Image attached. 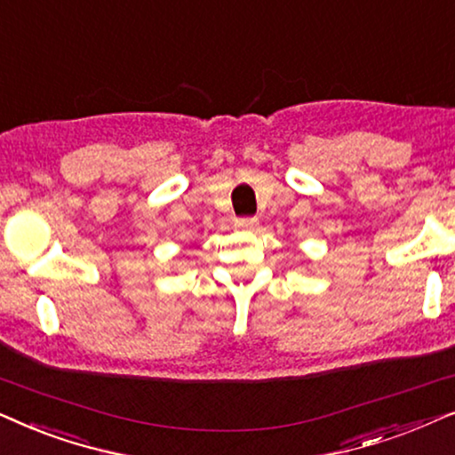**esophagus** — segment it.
Wrapping results in <instances>:
<instances>
[{
    "label": "esophagus",
    "instance_id": "obj_1",
    "mask_svg": "<svg viewBox=\"0 0 455 455\" xmlns=\"http://www.w3.org/2000/svg\"><path fill=\"white\" fill-rule=\"evenodd\" d=\"M259 220L258 218H239L237 222H235V227L241 228V231H256Z\"/></svg>",
    "mask_w": 455,
    "mask_h": 455
}]
</instances>
